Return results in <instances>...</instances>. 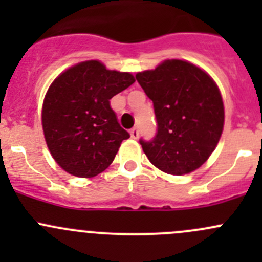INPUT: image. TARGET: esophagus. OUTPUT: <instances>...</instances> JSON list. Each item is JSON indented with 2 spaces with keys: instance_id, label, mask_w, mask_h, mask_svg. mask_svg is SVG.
Listing matches in <instances>:
<instances>
[{
  "instance_id": "34e87169",
  "label": "esophagus",
  "mask_w": 262,
  "mask_h": 262,
  "mask_svg": "<svg viewBox=\"0 0 262 262\" xmlns=\"http://www.w3.org/2000/svg\"><path fill=\"white\" fill-rule=\"evenodd\" d=\"M130 137L133 139H138V137H139V130H138V128H133L130 130Z\"/></svg>"
}]
</instances>
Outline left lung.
Segmentation results:
<instances>
[{
  "mask_svg": "<svg viewBox=\"0 0 262 262\" xmlns=\"http://www.w3.org/2000/svg\"><path fill=\"white\" fill-rule=\"evenodd\" d=\"M152 100L157 133L141 139L152 165L170 175H185L209 158L223 132L221 92L207 72L180 59H167L136 75Z\"/></svg>",
  "mask_w": 262,
  "mask_h": 262,
  "instance_id": "obj_1",
  "label": "left lung"
}]
</instances>
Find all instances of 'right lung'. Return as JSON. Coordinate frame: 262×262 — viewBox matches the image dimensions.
I'll use <instances>...</instances> for the list:
<instances>
[{
	"label": "right lung",
	"mask_w": 262,
	"mask_h": 262,
	"mask_svg": "<svg viewBox=\"0 0 262 262\" xmlns=\"http://www.w3.org/2000/svg\"><path fill=\"white\" fill-rule=\"evenodd\" d=\"M128 72L81 62L58 76L41 112L44 137L55 162L77 178H94L114 161L129 133L118 123L110 99L134 83Z\"/></svg>",
	"instance_id": "obj_1"
}]
</instances>
